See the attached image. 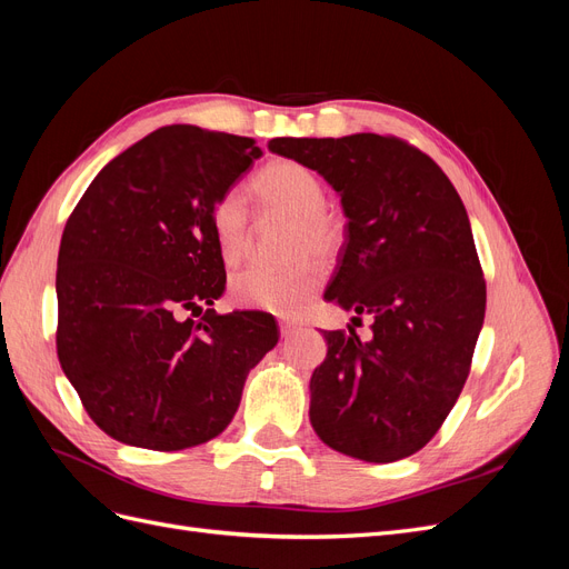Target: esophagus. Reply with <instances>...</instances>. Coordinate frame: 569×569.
I'll use <instances>...</instances> for the list:
<instances>
[{
  "mask_svg": "<svg viewBox=\"0 0 569 569\" xmlns=\"http://www.w3.org/2000/svg\"><path fill=\"white\" fill-rule=\"evenodd\" d=\"M301 330V322L297 320H280V335L282 337H291L295 332Z\"/></svg>",
  "mask_w": 569,
  "mask_h": 569,
  "instance_id": "esophagus-1",
  "label": "esophagus"
}]
</instances>
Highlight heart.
Wrapping results in <instances>:
<instances>
[{"label":"heart","mask_w":569,"mask_h":569,"mask_svg":"<svg viewBox=\"0 0 569 569\" xmlns=\"http://www.w3.org/2000/svg\"><path fill=\"white\" fill-rule=\"evenodd\" d=\"M256 197L270 211L295 218L291 258L299 261L287 270L251 266L230 280L232 299L253 311L274 316H297L313 299L325 280V266L313 257L335 258L343 244V220L325 209L327 189L322 180L299 161H274L253 180ZM211 228L218 251L226 263L242 261L251 244V222L247 199L239 189L218 197L211 211Z\"/></svg>","instance_id":"1"}]
</instances>
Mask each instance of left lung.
Instances as JSON below:
<instances>
[{"label":"left lung","mask_w":569,"mask_h":569,"mask_svg":"<svg viewBox=\"0 0 569 569\" xmlns=\"http://www.w3.org/2000/svg\"><path fill=\"white\" fill-rule=\"evenodd\" d=\"M268 149L341 197L347 244L325 299L372 318L368 341L353 327L325 332L308 418L343 456L408 458L456 406L485 322L468 211L443 170L399 137H274Z\"/></svg>","instance_id":"1"}]
</instances>
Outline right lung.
Returning a JSON list of instances; mask_svg holds the SVG:
<instances>
[{
	"label": "right lung",
	"mask_w": 569,
	"mask_h": 569,
	"mask_svg": "<svg viewBox=\"0 0 569 569\" xmlns=\"http://www.w3.org/2000/svg\"><path fill=\"white\" fill-rule=\"evenodd\" d=\"M261 157L251 137L166 126L101 168L68 218L57 353L116 441L182 451L218 437L278 343L268 316L203 311L226 291L213 203Z\"/></svg>",
	"instance_id": "right-lung-1"
}]
</instances>
